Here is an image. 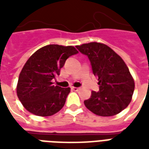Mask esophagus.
<instances>
[{
    "label": "esophagus",
    "mask_w": 149,
    "mask_h": 149,
    "mask_svg": "<svg viewBox=\"0 0 149 149\" xmlns=\"http://www.w3.org/2000/svg\"><path fill=\"white\" fill-rule=\"evenodd\" d=\"M71 89L72 90H73V91H78L79 89H80V88H77V87H72L71 88Z\"/></svg>",
    "instance_id": "1"
}]
</instances>
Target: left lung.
Listing matches in <instances>:
<instances>
[{"label": "left lung", "mask_w": 149, "mask_h": 149, "mask_svg": "<svg viewBox=\"0 0 149 149\" xmlns=\"http://www.w3.org/2000/svg\"><path fill=\"white\" fill-rule=\"evenodd\" d=\"M89 59L94 76L98 77L99 91L92 92L84 101L88 109L101 116L118 114L131 102L134 81L127 65L111 48L91 42L76 46Z\"/></svg>", "instance_id": "1"}]
</instances>
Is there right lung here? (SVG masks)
Segmentation results:
<instances>
[{"mask_svg":"<svg viewBox=\"0 0 149 149\" xmlns=\"http://www.w3.org/2000/svg\"><path fill=\"white\" fill-rule=\"evenodd\" d=\"M78 53L73 46L49 45L31 56L21 70L17 93L23 106L39 116L55 114L64 107L70 88L54 85L66 60Z\"/></svg>","mask_w":149,"mask_h":149,"instance_id":"right-lung-1","label":"right lung"}]
</instances>
